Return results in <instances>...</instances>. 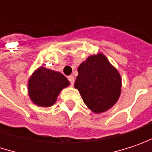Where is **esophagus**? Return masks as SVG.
<instances>
[{
	"mask_svg": "<svg viewBox=\"0 0 152 152\" xmlns=\"http://www.w3.org/2000/svg\"><path fill=\"white\" fill-rule=\"evenodd\" d=\"M74 80H75V79H74L73 76H69V77H68V80L70 81L72 86H73V84H74Z\"/></svg>",
	"mask_w": 152,
	"mask_h": 152,
	"instance_id": "esophagus-1",
	"label": "esophagus"
}]
</instances>
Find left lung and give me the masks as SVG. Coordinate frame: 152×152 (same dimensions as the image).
Returning <instances> with one entry per match:
<instances>
[{"instance_id": "obj_1", "label": "left lung", "mask_w": 152, "mask_h": 152, "mask_svg": "<svg viewBox=\"0 0 152 152\" xmlns=\"http://www.w3.org/2000/svg\"><path fill=\"white\" fill-rule=\"evenodd\" d=\"M78 72L74 87L92 112L101 113L117 103L121 93V77L104 54L89 56L80 65Z\"/></svg>"}]
</instances>
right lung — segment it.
Listing matches in <instances>:
<instances>
[{
	"label": "right lung",
	"instance_id": "right-lung-1",
	"mask_svg": "<svg viewBox=\"0 0 152 152\" xmlns=\"http://www.w3.org/2000/svg\"><path fill=\"white\" fill-rule=\"evenodd\" d=\"M69 85L70 82L62 73L40 66L29 78L27 89L33 103L49 107L56 102L61 90Z\"/></svg>",
	"mask_w": 152,
	"mask_h": 152
}]
</instances>
